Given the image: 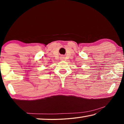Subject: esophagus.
<instances>
[{
    "label": "esophagus",
    "instance_id": "esophagus-1",
    "mask_svg": "<svg viewBox=\"0 0 124 124\" xmlns=\"http://www.w3.org/2000/svg\"><path fill=\"white\" fill-rule=\"evenodd\" d=\"M61 58H63V57H61ZM62 59H63V58H62Z\"/></svg>",
    "mask_w": 124,
    "mask_h": 124
}]
</instances>
